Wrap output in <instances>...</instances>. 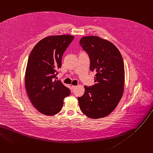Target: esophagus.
<instances>
[{"label": "esophagus", "instance_id": "obj_1", "mask_svg": "<svg viewBox=\"0 0 153 153\" xmlns=\"http://www.w3.org/2000/svg\"><path fill=\"white\" fill-rule=\"evenodd\" d=\"M72 88H73V91H74V90H75V89L77 88V86H75V85H72Z\"/></svg>", "mask_w": 153, "mask_h": 153}]
</instances>
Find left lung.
I'll return each mask as SVG.
<instances>
[{"instance_id":"obj_1","label":"left lung","mask_w":153,"mask_h":153,"mask_svg":"<svg viewBox=\"0 0 153 153\" xmlns=\"http://www.w3.org/2000/svg\"><path fill=\"white\" fill-rule=\"evenodd\" d=\"M79 44L89 56L90 71L96 73L95 84L84 86V94L77 98L80 110L91 119L106 117L114 110L123 95V57L113 43L98 36L83 37Z\"/></svg>"}]
</instances>
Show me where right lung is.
Returning <instances> with one entry per match:
<instances>
[{"instance_id":"obj_1","label":"right lung","mask_w":153,"mask_h":153,"mask_svg":"<svg viewBox=\"0 0 153 153\" xmlns=\"http://www.w3.org/2000/svg\"><path fill=\"white\" fill-rule=\"evenodd\" d=\"M74 37L70 35L46 37L34 46L26 69L25 85L29 98L40 113L53 116L62 110L69 89L55 79L62 66L65 51Z\"/></svg>"}]
</instances>
